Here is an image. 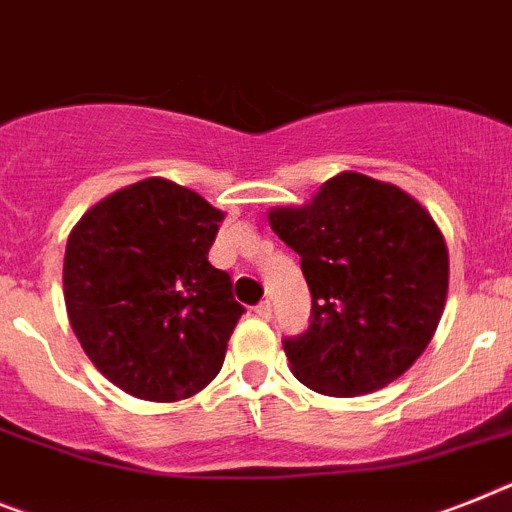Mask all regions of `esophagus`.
Returning <instances> with one entry per match:
<instances>
[{
	"instance_id": "obj_1",
	"label": "esophagus",
	"mask_w": 512,
	"mask_h": 512,
	"mask_svg": "<svg viewBox=\"0 0 512 512\" xmlns=\"http://www.w3.org/2000/svg\"><path fill=\"white\" fill-rule=\"evenodd\" d=\"M255 315L260 317V320H270V315H273V304H270L268 299H265V302H260L255 307Z\"/></svg>"
}]
</instances>
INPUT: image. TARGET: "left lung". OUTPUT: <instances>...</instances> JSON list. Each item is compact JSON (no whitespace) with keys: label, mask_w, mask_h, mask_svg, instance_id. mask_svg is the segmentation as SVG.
<instances>
[{"label":"left lung","mask_w":512,"mask_h":512,"mask_svg":"<svg viewBox=\"0 0 512 512\" xmlns=\"http://www.w3.org/2000/svg\"><path fill=\"white\" fill-rule=\"evenodd\" d=\"M270 229L302 257L312 320L283 351L322 395L375 393L424 354L448 299V247L435 218L390 182L341 171Z\"/></svg>","instance_id":"left-lung-1"}]
</instances>
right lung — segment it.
I'll return each mask as SVG.
<instances>
[{"label":"right lung","instance_id":"1","mask_svg":"<svg viewBox=\"0 0 512 512\" xmlns=\"http://www.w3.org/2000/svg\"><path fill=\"white\" fill-rule=\"evenodd\" d=\"M223 210L163 176L111 192L64 249V304L77 341L124 393L171 403L221 372L244 307L208 263Z\"/></svg>","mask_w":512,"mask_h":512}]
</instances>
